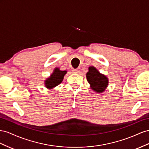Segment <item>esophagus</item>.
I'll list each match as a JSON object with an SVG mask.
<instances>
[{
	"instance_id": "esophagus-1",
	"label": "esophagus",
	"mask_w": 149,
	"mask_h": 149,
	"mask_svg": "<svg viewBox=\"0 0 149 149\" xmlns=\"http://www.w3.org/2000/svg\"><path fill=\"white\" fill-rule=\"evenodd\" d=\"M72 71H73V72H74V73H78V72L80 71V69L79 68H77V69H73L72 70Z\"/></svg>"
}]
</instances>
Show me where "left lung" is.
Returning <instances> with one entry per match:
<instances>
[{"instance_id":"8db88e82","label":"left lung","mask_w":149,"mask_h":149,"mask_svg":"<svg viewBox=\"0 0 149 149\" xmlns=\"http://www.w3.org/2000/svg\"><path fill=\"white\" fill-rule=\"evenodd\" d=\"M86 77L88 82L91 85V88L97 93L103 92L108 86V78L105 75L100 74L94 67H88Z\"/></svg>"}]
</instances>
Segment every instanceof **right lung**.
<instances>
[{"label": "right lung", "instance_id": "add662e5", "mask_svg": "<svg viewBox=\"0 0 149 149\" xmlns=\"http://www.w3.org/2000/svg\"><path fill=\"white\" fill-rule=\"evenodd\" d=\"M66 73V70H61L58 68H56L50 77L45 80V86L49 89L56 87L62 82Z\"/></svg>", "mask_w": 149, "mask_h": 149}]
</instances>
